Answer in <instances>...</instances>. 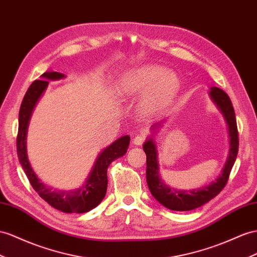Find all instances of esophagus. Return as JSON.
<instances>
[{"label":"esophagus","instance_id":"obj_1","mask_svg":"<svg viewBox=\"0 0 257 257\" xmlns=\"http://www.w3.org/2000/svg\"><path fill=\"white\" fill-rule=\"evenodd\" d=\"M143 142H144V137L141 135H137L133 140V143L135 144V146H141Z\"/></svg>","mask_w":257,"mask_h":257}]
</instances>
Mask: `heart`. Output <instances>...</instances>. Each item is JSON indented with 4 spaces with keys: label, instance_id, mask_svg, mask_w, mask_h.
<instances>
[{
    "label": "heart",
    "instance_id": "heart-1",
    "mask_svg": "<svg viewBox=\"0 0 257 257\" xmlns=\"http://www.w3.org/2000/svg\"><path fill=\"white\" fill-rule=\"evenodd\" d=\"M178 88V78L174 72L159 65L144 64L124 72L116 85V94L121 100L142 95V113L155 116L168 106Z\"/></svg>",
    "mask_w": 257,
    "mask_h": 257
}]
</instances>
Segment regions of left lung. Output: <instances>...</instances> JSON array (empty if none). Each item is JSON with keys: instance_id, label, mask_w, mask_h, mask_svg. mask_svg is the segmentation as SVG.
<instances>
[{"instance_id": "8db88e82", "label": "left lung", "mask_w": 257, "mask_h": 257, "mask_svg": "<svg viewBox=\"0 0 257 257\" xmlns=\"http://www.w3.org/2000/svg\"><path fill=\"white\" fill-rule=\"evenodd\" d=\"M209 97L212 98V101L226 120L229 135V152L220 174L207 186L192 190H180L166 185L160 175L159 153H157V147L153 135L148 137L146 142L143 143V150L147 154V182L149 189L154 199L168 209L177 210V212H188V210L201 207L208 201L214 199L226 186L229 174L231 172L236 155H238V128H236L234 109L231 101L226 92L216 87L210 88ZM164 121L165 120L154 123L151 127V131L155 133L156 130H159L163 126Z\"/></svg>"}]
</instances>
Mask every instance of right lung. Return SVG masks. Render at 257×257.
Here are the masks:
<instances>
[{
	"instance_id": "1",
	"label": "right lung",
	"mask_w": 257,
	"mask_h": 257,
	"mask_svg": "<svg viewBox=\"0 0 257 257\" xmlns=\"http://www.w3.org/2000/svg\"><path fill=\"white\" fill-rule=\"evenodd\" d=\"M66 78L57 71H45L42 80L31 83L26 92L19 109V126L17 136V154L21 165L31 183L32 188L42 199L63 213L82 214L90 212L102 202L107 190V168L109 164L127 153L130 137L128 135L118 138L98 153L87 179L81 187L74 190H58L49 187L38 178L27 154V131L29 121L36 105L47 90L49 81H57Z\"/></svg>"
}]
</instances>
